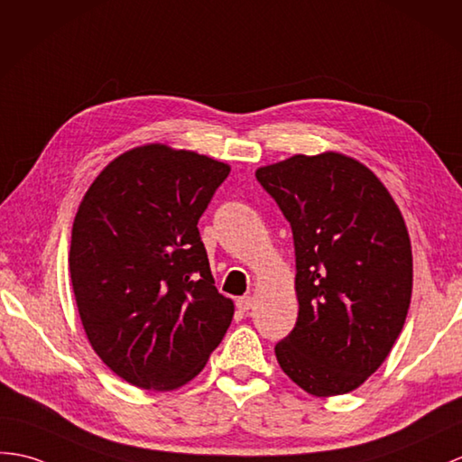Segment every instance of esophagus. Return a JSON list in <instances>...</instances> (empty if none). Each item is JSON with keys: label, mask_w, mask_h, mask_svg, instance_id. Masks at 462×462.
Listing matches in <instances>:
<instances>
[{"label": "esophagus", "mask_w": 462, "mask_h": 462, "mask_svg": "<svg viewBox=\"0 0 462 462\" xmlns=\"http://www.w3.org/2000/svg\"><path fill=\"white\" fill-rule=\"evenodd\" d=\"M252 305H254V299L248 297V295L236 299V309H238L240 313H248V310L252 309Z\"/></svg>", "instance_id": "obj_1"}]
</instances>
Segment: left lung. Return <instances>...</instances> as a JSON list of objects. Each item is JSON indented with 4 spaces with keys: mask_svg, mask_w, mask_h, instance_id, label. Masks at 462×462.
I'll return each instance as SVG.
<instances>
[{
    "mask_svg": "<svg viewBox=\"0 0 462 462\" xmlns=\"http://www.w3.org/2000/svg\"><path fill=\"white\" fill-rule=\"evenodd\" d=\"M295 245V328L275 345L282 370L327 398L380 368L411 299V244L380 179L340 153L295 155L255 171Z\"/></svg>",
    "mask_w": 462,
    "mask_h": 462,
    "instance_id": "1",
    "label": "left lung"
}]
</instances>
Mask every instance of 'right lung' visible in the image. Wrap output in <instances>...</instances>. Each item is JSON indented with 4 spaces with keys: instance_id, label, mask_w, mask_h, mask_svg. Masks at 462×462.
I'll return each mask as SVG.
<instances>
[{
    "instance_id": "add662e5",
    "label": "right lung",
    "mask_w": 462,
    "mask_h": 462,
    "mask_svg": "<svg viewBox=\"0 0 462 462\" xmlns=\"http://www.w3.org/2000/svg\"><path fill=\"white\" fill-rule=\"evenodd\" d=\"M230 167L167 145L114 159L86 192L70 280L92 348L143 390H175L205 368L232 323L199 218Z\"/></svg>"
}]
</instances>
